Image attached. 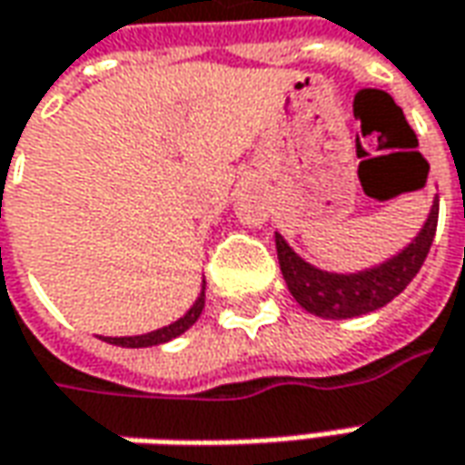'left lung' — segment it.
<instances>
[{"instance_id":"obj_1","label":"left lung","mask_w":465,"mask_h":465,"mask_svg":"<svg viewBox=\"0 0 465 465\" xmlns=\"http://www.w3.org/2000/svg\"><path fill=\"white\" fill-rule=\"evenodd\" d=\"M435 230H438V202L432 204L428 223L420 230V235L400 255H394L391 261L376 269L351 273V276L327 273L310 266L286 245V240L279 232H276V253H279L283 282L289 286L292 297L307 312L327 320H348L384 307L386 302H391L407 289V283L417 276V271L422 269L428 258Z\"/></svg>"}]
</instances>
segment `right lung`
I'll return each mask as SVG.
<instances>
[{
	"mask_svg": "<svg viewBox=\"0 0 465 465\" xmlns=\"http://www.w3.org/2000/svg\"><path fill=\"white\" fill-rule=\"evenodd\" d=\"M202 310H204V289H202V294H199V299L194 302V307L183 314L182 320H176L173 325L161 327V330L148 332V335H135V338H102V341L112 342V345H123V348H148V345H161V342L173 341V338H179L182 332H186V330L199 320Z\"/></svg>",
	"mask_w": 465,
	"mask_h": 465,
	"instance_id": "obj_1",
	"label": "right lung"
}]
</instances>
